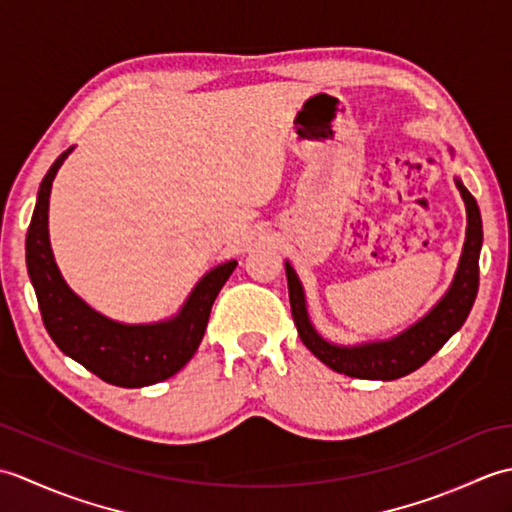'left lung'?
<instances>
[{"label":"left lung","instance_id":"1","mask_svg":"<svg viewBox=\"0 0 512 512\" xmlns=\"http://www.w3.org/2000/svg\"><path fill=\"white\" fill-rule=\"evenodd\" d=\"M466 204V242L460 257L458 273L447 295L427 317L411 325L407 332L391 341L367 343L356 347L332 345L312 328L303 299V288L295 270L286 262L290 310L303 345L330 369L352 378L367 380H394L416 372L451 336L462 328L469 317L473 301L480 288V250H482V215L475 198L460 180H455Z\"/></svg>","mask_w":512,"mask_h":512}]
</instances>
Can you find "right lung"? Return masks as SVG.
Masks as SVG:
<instances>
[{
  "label": "right lung",
  "instance_id": "right-lung-1",
  "mask_svg": "<svg viewBox=\"0 0 512 512\" xmlns=\"http://www.w3.org/2000/svg\"><path fill=\"white\" fill-rule=\"evenodd\" d=\"M72 149L43 176L26 235V266L41 319L63 354L116 387H147L167 380L191 361L204 336L217 292L237 262H226L200 279L176 319L154 325H123L105 319L65 286L48 239L52 180Z\"/></svg>",
  "mask_w": 512,
  "mask_h": 512
}]
</instances>
